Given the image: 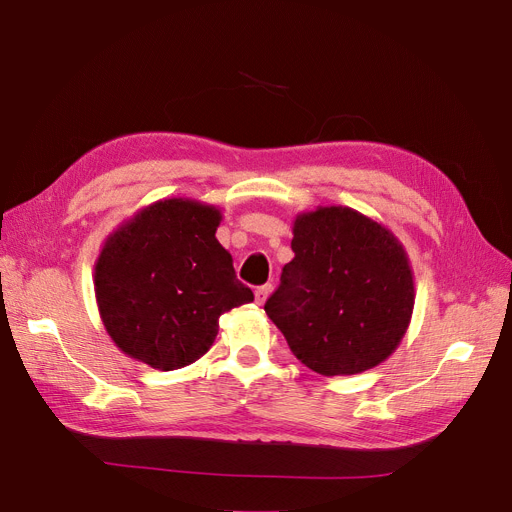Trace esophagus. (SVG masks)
<instances>
[{
    "label": "esophagus",
    "instance_id": "34e87169",
    "mask_svg": "<svg viewBox=\"0 0 512 512\" xmlns=\"http://www.w3.org/2000/svg\"><path fill=\"white\" fill-rule=\"evenodd\" d=\"M271 290H273V286L271 284H265V286H258L256 288V303L258 305H262V303H265L267 301V297H269V294H271Z\"/></svg>",
    "mask_w": 512,
    "mask_h": 512
}]
</instances>
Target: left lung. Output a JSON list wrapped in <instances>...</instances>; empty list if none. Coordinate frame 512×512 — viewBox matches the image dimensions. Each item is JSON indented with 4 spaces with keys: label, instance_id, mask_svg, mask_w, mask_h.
<instances>
[{
    "label": "left lung",
    "instance_id": "left-lung-1",
    "mask_svg": "<svg viewBox=\"0 0 512 512\" xmlns=\"http://www.w3.org/2000/svg\"><path fill=\"white\" fill-rule=\"evenodd\" d=\"M294 258L267 316L297 359L322 376H352L389 359L414 309V277L389 228L348 207L301 213Z\"/></svg>",
    "mask_w": 512,
    "mask_h": 512
}]
</instances>
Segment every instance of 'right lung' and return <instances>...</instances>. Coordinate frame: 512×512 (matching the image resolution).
Here are the masks:
<instances>
[{
  "instance_id": "1",
  "label": "right lung",
  "mask_w": 512,
  "mask_h": 512,
  "mask_svg": "<svg viewBox=\"0 0 512 512\" xmlns=\"http://www.w3.org/2000/svg\"><path fill=\"white\" fill-rule=\"evenodd\" d=\"M220 209L190 198L158 200L108 235L96 262V301L121 352L153 369L198 361L220 316L254 301L215 239Z\"/></svg>"
}]
</instances>
